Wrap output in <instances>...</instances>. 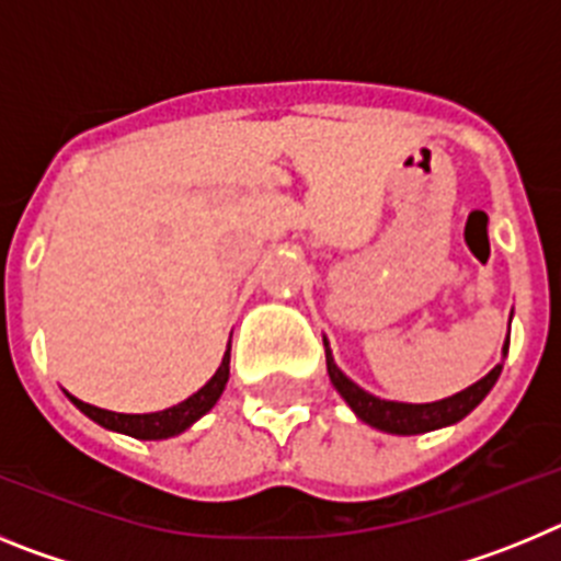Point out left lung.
Returning <instances> with one entry per match:
<instances>
[{
	"instance_id": "obj_1",
	"label": "left lung",
	"mask_w": 561,
	"mask_h": 561,
	"mask_svg": "<svg viewBox=\"0 0 561 561\" xmlns=\"http://www.w3.org/2000/svg\"><path fill=\"white\" fill-rule=\"evenodd\" d=\"M503 354H508V340H505L503 345ZM325 365H329L331 385H334L336 393H340L342 399L348 401L351 410H354L365 424H370V427L385 430V433H396V435L430 433V430L447 427V424L460 421L463 415L472 413L480 401L485 399V393L494 388V381H497L500 370H503V365H497V368L489 370L483 379L474 381L472 388L460 390V393L449 396V399L433 401V404H401V401L376 399V396L365 393L359 385H354V381H351L348 376L342 374V370L334 365L329 342H325Z\"/></svg>"
}]
</instances>
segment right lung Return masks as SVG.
I'll return each mask as SVG.
<instances>
[{"label":"right lung","instance_id":"1","mask_svg":"<svg viewBox=\"0 0 561 561\" xmlns=\"http://www.w3.org/2000/svg\"><path fill=\"white\" fill-rule=\"evenodd\" d=\"M227 379H230V348L225 351V359H221L219 370L213 374V379L207 381L199 393H193L191 399H185L176 408H168L162 413H148V415H126V413H112V410H101L95 404H87V401L69 396L72 404H76L81 413H87L89 419L98 421L101 427L114 430V433H126L131 438L142 440H157L168 438V435H176L182 430H187L196 419L207 413V410L219 401L221 390H225Z\"/></svg>","mask_w":561,"mask_h":561}]
</instances>
